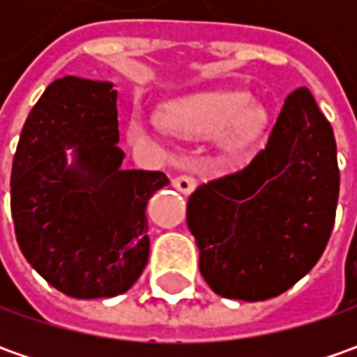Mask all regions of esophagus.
I'll list each match as a JSON object with an SVG mask.
<instances>
[{"mask_svg":"<svg viewBox=\"0 0 357 357\" xmlns=\"http://www.w3.org/2000/svg\"><path fill=\"white\" fill-rule=\"evenodd\" d=\"M171 185L174 186L176 190H181V192L190 195V192L195 190V186H197V181H195L192 176H188V174H176V176H172L171 178Z\"/></svg>","mask_w":357,"mask_h":357,"instance_id":"34e87169","label":"esophagus"}]
</instances>
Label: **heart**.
<instances>
[{
  "label": "heart",
  "mask_w": 357,
  "mask_h": 357,
  "mask_svg": "<svg viewBox=\"0 0 357 357\" xmlns=\"http://www.w3.org/2000/svg\"><path fill=\"white\" fill-rule=\"evenodd\" d=\"M165 125L185 139L216 137L220 153L228 158H244L264 139L268 111L244 91H206L185 97L165 109ZM127 141L132 146H162V130L157 123L132 115L127 125Z\"/></svg>",
  "instance_id": "1"
}]
</instances>
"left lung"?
<instances>
[{
    "label": "left lung",
    "instance_id": "obj_1",
    "mask_svg": "<svg viewBox=\"0 0 357 357\" xmlns=\"http://www.w3.org/2000/svg\"><path fill=\"white\" fill-rule=\"evenodd\" d=\"M337 195L334 130L300 87L244 169L190 195L186 225L202 278L218 296L244 302L286 292L320 260Z\"/></svg>",
    "mask_w": 357,
    "mask_h": 357
}]
</instances>
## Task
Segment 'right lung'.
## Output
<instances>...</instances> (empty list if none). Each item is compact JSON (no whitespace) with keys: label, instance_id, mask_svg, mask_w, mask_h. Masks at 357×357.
Returning <instances> with one entry per match:
<instances>
[{"label":"right lung","instance_id":"obj_1","mask_svg":"<svg viewBox=\"0 0 357 357\" xmlns=\"http://www.w3.org/2000/svg\"><path fill=\"white\" fill-rule=\"evenodd\" d=\"M123 158L111 81H53L21 130L11 167L17 244L71 298L123 294L146 266V202L169 178L125 171Z\"/></svg>","mask_w":357,"mask_h":357}]
</instances>
